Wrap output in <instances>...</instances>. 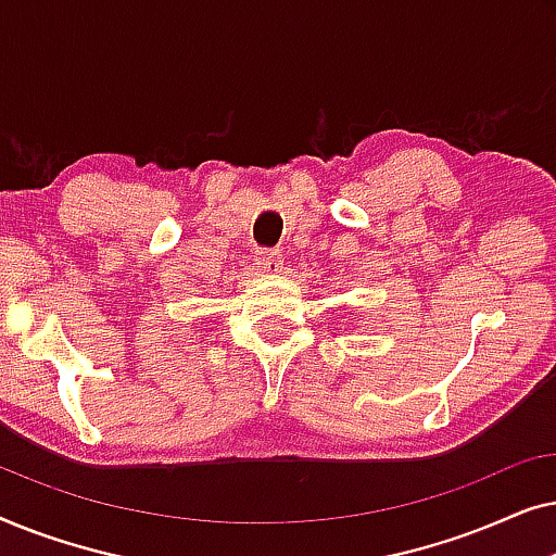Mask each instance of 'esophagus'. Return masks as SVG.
<instances>
[{
    "label": "esophagus",
    "instance_id": "obj_1",
    "mask_svg": "<svg viewBox=\"0 0 556 556\" xmlns=\"http://www.w3.org/2000/svg\"><path fill=\"white\" fill-rule=\"evenodd\" d=\"M255 265L261 268L263 273H278L283 268V257H280L278 250H268V248H261L255 253Z\"/></svg>",
    "mask_w": 556,
    "mask_h": 556
}]
</instances>
